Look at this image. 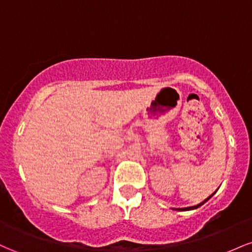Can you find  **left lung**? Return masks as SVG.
<instances>
[{
    "instance_id": "1",
    "label": "left lung",
    "mask_w": 252,
    "mask_h": 252,
    "mask_svg": "<svg viewBox=\"0 0 252 252\" xmlns=\"http://www.w3.org/2000/svg\"><path fill=\"white\" fill-rule=\"evenodd\" d=\"M215 193H216V192H215ZM215 193H213V194H215ZM213 194H212V195H210V196H209V198H207V199H205V200H204V201H202V202H200V204L195 205V206H190V207H185V209H176V210H178V211H189V210H195V209H198V207H200V206H201V205H204V204H205V202H206L207 200H210V199H211V198H212V196H213Z\"/></svg>"
}]
</instances>
